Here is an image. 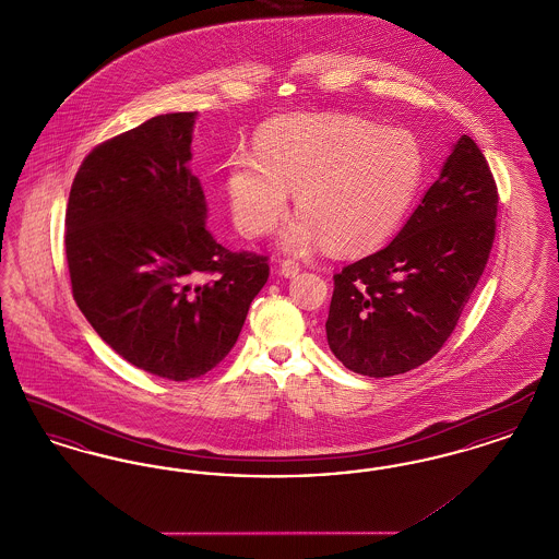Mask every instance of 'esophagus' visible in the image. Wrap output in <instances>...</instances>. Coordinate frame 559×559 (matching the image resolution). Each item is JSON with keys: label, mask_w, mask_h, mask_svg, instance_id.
<instances>
[{"label": "esophagus", "mask_w": 559, "mask_h": 559, "mask_svg": "<svg viewBox=\"0 0 559 559\" xmlns=\"http://www.w3.org/2000/svg\"><path fill=\"white\" fill-rule=\"evenodd\" d=\"M299 270H301V264H299L297 260L287 258V260H283V262H281V274H283V276H287V278H289V276H295Z\"/></svg>", "instance_id": "obj_1"}]
</instances>
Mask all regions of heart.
Instances as JSON below:
<instances>
[{
    "label": "heart",
    "instance_id": "heart-1",
    "mask_svg": "<svg viewBox=\"0 0 559 559\" xmlns=\"http://www.w3.org/2000/svg\"><path fill=\"white\" fill-rule=\"evenodd\" d=\"M424 176L417 140L358 117L283 121L260 133L253 153L228 163L226 190L240 233H270L287 212L301 213L283 242L304 251L329 242L362 253L388 239L408 212Z\"/></svg>",
    "mask_w": 559,
    "mask_h": 559
}]
</instances>
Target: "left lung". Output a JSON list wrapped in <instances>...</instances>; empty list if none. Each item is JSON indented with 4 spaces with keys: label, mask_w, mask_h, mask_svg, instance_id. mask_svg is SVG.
Segmentation results:
<instances>
[{
    "label": "left lung",
    "mask_w": 559,
    "mask_h": 559,
    "mask_svg": "<svg viewBox=\"0 0 559 559\" xmlns=\"http://www.w3.org/2000/svg\"><path fill=\"white\" fill-rule=\"evenodd\" d=\"M497 207L488 160L463 135L399 237L333 274L326 340L344 367L392 377L442 349L490 258Z\"/></svg>",
    "instance_id": "obj_1"
}]
</instances>
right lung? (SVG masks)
<instances>
[{
    "instance_id": "1",
    "label": "right lung",
    "mask_w": 559,
    "mask_h": 559,
    "mask_svg": "<svg viewBox=\"0 0 559 559\" xmlns=\"http://www.w3.org/2000/svg\"><path fill=\"white\" fill-rule=\"evenodd\" d=\"M194 117L157 115L98 144L67 205L83 317L133 367L171 381L228 356L270 274L267 255L222 247L205 224V194L187 167Z\"/></svg>"
}]
</instances>
